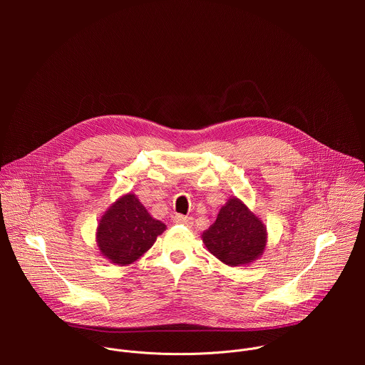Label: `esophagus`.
Segmentation results:
<instances>
[{"instance_id": "obj_1", "label": "esophagus", "mask_w": 365, "mask_h": 365, "mask_svg": "<svg viewBox=\"0 0 365 365\" xmlns=\"http://www.w3.org/2000/svg\"><path fill=\"white\" fill-rule=\"evenodd\" d=\"M173 222H176V224H183V225H187V227H192V225H193V220L189 218V217H183V215H175V217H173Z\"/></svg>"}]
</instances>
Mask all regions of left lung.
Wrapping results in <instances>:
<instances>
[{
    "label": "left lung",
    "mask_w": 365,
    "mask_h": 365,
    "mask_svg": "<svg viewBox=\"0 0 365 365\" xmlns=\"http://www.w3.org/2000/svg\"><path fill=\"white\" fill-rule=\"evenodd\" d=\"M202 241L221 263L242 267L263 255L267 228L241 199L232 196L220 210L217 221L203 231Z\"/></svg>",
    "instance_id": "8db88e82"
}]
</instances>
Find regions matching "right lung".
I'll use <instances>...</instances> for the list:
<instances>
[{
  "mask_svg": "<svg viewBox=\"0 0 365 365\" xmlns=\"http://www.w3.org/2000/svg\"><path fill=\"white\" fill-rule=\"evenodd\" d=\"M166 230L154 220L134 193L120 196L96 227V245L111 264L128 266L143 257Z\"/></svg>",
  "mask_w": 365,
  "mask_h": 365,
  "instance_id": "1",
  "label": "right lung"
}]
</instances>
